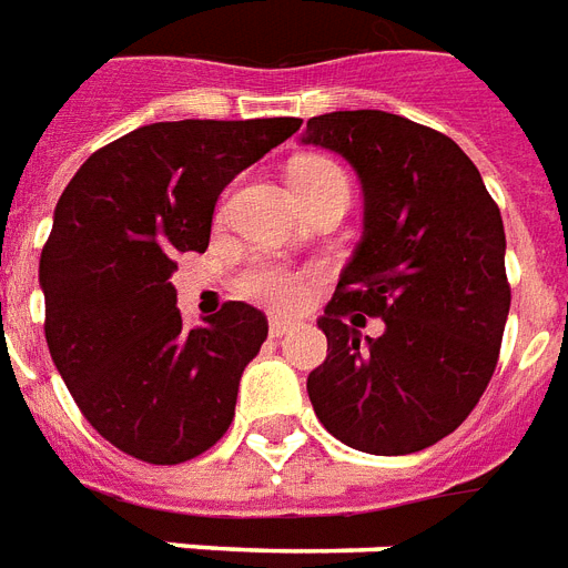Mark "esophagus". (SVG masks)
<instances>
[{
  "label": "esophagus",
  "instance_id": "1",
  "mask_svg": "<svg viewBox=\"0 0 568 568\" xmlns=\"http://www.w3.org/2000/svg\"><path fill=\"white\" fill-rule=\"evenodd\" d=\"M297 322H292V318H271V337H285V334H292V331H297Z\"/></svg>",
  "mask_w": 568,
  "mask_h": 568
}]
</instances>
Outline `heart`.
Returning a JSON list of instances; mask_svg holds the SVG:
<instances>
[{
    "mask_svg": "<svg viewBox=\"0 0 568 568\" xmlns=\"http://www.w3.org/2000/svg\"><path fill=\"white\" fill-rule=\"evenodd\" d=\"M310 180H339V183H346V174L327 159H304V162H297L292 168V186H301V183H310ZM241 292L252 301H258V304L288 310V306L301 304V297H304V276L292 271V267H283V264L255 262L243 271Z\"/></svg>",
    "mask_w": 568,
    "mask_h": 568,
    "instance_id": "b5f03b06",
    "label": "heart"
}]
</instances>
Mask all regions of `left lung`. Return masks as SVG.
<instances>
[{"mask_svg": "<svg viewBox=\"0 0 568 568\" xmlns=\"http://www.w3.org/2000/svg\"><path fill=\"white\" fill-rule=\"evenodd\" d=\"M301 141L343 155L364 189V237L318 318L327 358L310 400L348 448L413 455L466 422L497 369L503 216L448 134L397 113H322ZM367 315L386 322L379 338L359 337Z\"/></svg>", "mask_w": 568, "mask_h": 568, "instance_id": "1", "label": "left lung"}]
</instances>
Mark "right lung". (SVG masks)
Returning <instances> with one entry per match:
<instances>
[{
	"label": "right lung",
	"mask_w": 568,
	"mask_h": 568,
	"mask_svg": "<svg viewBox=\"0 0 568 568\" xmlns=\"http://www.w3.org/2000/svg\"><path fill=\"white\" fill-rule=\"evenodd\" d=\"M301 129L297 116L141 125L95 150L41 250L44 337L83 418L144 464H183L229 430L262 310L229 301L204 325L178 310V252H204L222 189Z\"/></svg>",
	"instance_id": "right-lung-1"
}]
</instances>
